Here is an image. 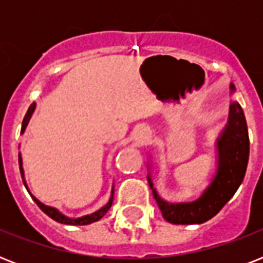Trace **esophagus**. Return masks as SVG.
Listing matches in <instances>:
<instances>
[{"label":"esophagus","mask_w":263,"mask_h":263,"mask_svg":"<svg viewBox=\"0 0 263 263\" xmlns=\"http://www.w3.org/2000/svg\"><path fill=\"white\" fill-rule=\"evenodd\" d=\"M147 138H148V134H146L144 129H140L139 134H138V142H139V143H144V142L147 140Z\"/></svg>","instance_id":"1"}]
</instances>
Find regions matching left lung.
Masks as SVG:
<instances>
[{
    "mask_svg": "<svg viewBox=\"0 0 263 263\" xmlns=\"http://www.w3.org/2000/svg\"><path fill=\"white\" fill-rule=\"evenodd\" d=\"M233 90V86H231ZM218 146V171L199 199L191 203H168L158 196L147 177L150 188L162 216L168 222L177 225L202 224L213 218L237 191L245 179L249 164L250 139L243 109L237 102L231 105L228 125L217 142Z\"/></svg>",
    "mask_w": 263,
    "mask_h": 263,
    "instance_id": "left-lung-1",
    "label": "left lung"
}]
</instances>
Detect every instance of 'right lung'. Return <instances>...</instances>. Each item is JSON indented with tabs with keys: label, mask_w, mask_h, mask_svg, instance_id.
<instances>
[{
	"label": "right lung",
	"mask_w": 263,
	"mask_h": 263,
	"mask_svg": "<svg viewBox=\"0 0 263 263\" xmlns=\"http://www.w3.org/2000/svg\"><path fill=\"white\" fill-rule=\"evenodd\" d=\"M35 110V103H32L30 106V109L27 110L26 116H24V120H23V125H22V132H24V129H26L27 124H28V121H30L31 119V115L34 113ZM23 162H22V157H20V154H18V166H20V173H22V177H23V183H24V185H26V180H24V171H23ZM27 188V185H26ZM28 190V188H27ZM113 192H115V187L111 188V195H110V199H109V202H107L105 206H103L102 209H99L98 212L92 213V214H88V216H84V217H80V218H68V217L63 216L61 213L57 210V209L54 208H50V206H46V204H43L42 202H39L36 198H35L34 195H30L32 196V199L35 200V203L38 204L39 209L42 210L45 214H47V216L50 217V218H53L54 221H57V222H61V224H67V225H88L91 224V222H95V221L101 220L105 214L107 213V210L110 209L111 203H113Z\"/></svg>",
	"instance_id": "right-lung-1"
}]
</instances>
